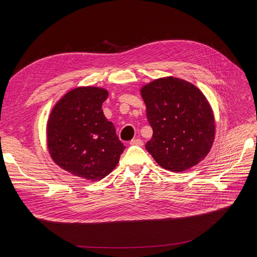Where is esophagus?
I'll return each instance as SVG.
<instances>
[{
    "label": "esophagus",
    "instance_id": "1",
    "mask_svg": "<svg viewBox=\"0 0 257 257\" xmlns=\"http://www.w3.org/2000/svg\"><path fill=\"white\" fill-rule=\"evenodd\" d=\"M130 145L143 147V146H144V142H143L141 139H136V140H132V141L130 142Z\"/></svg>",
    "mask_w": 257,
    "mask_h": 257
}]
</instances>
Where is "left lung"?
<instances>
[{"instance_id": "8db88e82", "label": "left lung", "mask_w": 257, "mask_h": 257, "mask_svg": "<svg viewBox=\"0 0 257 257\" xmlns=\"http://www.w3.org/2000/svg\"><path fill=\"white\" fill-rule=\"evenodd\" d=\"M153 129L146 149L168 171L183 172L203 159L214 139L213 113L204 94L178 78L157 79L142 88Z\"/></svg>"}]
</instances>
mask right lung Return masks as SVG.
Listing matches in <instances>:
<instances>
[{
	"label": "right lung",
	"instance_id": "right-lung-1",
	"mask_svg": "<svg viewBox=\"0 0 257 257\" xmlns=\"http://www.w3.org/2000/svg\"><path fill=\"white\" fill-rule=\"evenodd\" d=\"M108 92L78 87L55 105L48 121V148L53 160L74 176L101 180L117 165L125 146L107 120L102 104Z\"/></svg>",
	"mask_w": 257,
	"mask_h": 257
}]
</instances>
